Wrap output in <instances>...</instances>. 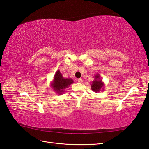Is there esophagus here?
Segmentation results:
<instances>
[{
  "instance_id": "34e87169",
  "label": "esophagus",
  "mask_w": 149,
  "mask_h": 149,
  "mask_svg": "<svg viewBox=\"0 0 149 149\" xmlns=\"http://www.w3.org/2000/svg\"><path fill=\"white\" fill-rule=\"evenodd\" d=\"M78 83H81L82 82H83V79H81V78H79V79H78Z\"/></svg>"
}]
</instances>
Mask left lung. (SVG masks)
Listing matches in <instances>:
<instances>
[{"mask_svg":"<svg viewBox=\"0 0 149 149\" xmlns=\"http://www.w3.org/2000/svg\"><path fill=\"white\" fill-rule=\"evenodd\" d=\"M94 79L93 81L91 82V89L93 91L97 93L104 90V83L102 81V80L101 79L100 74L97 73L94 76Z\"/></svg>","mask_w":149,"mask_h":149,"instance_id":"left-lung-1","label":"left lung"}]
</instances>
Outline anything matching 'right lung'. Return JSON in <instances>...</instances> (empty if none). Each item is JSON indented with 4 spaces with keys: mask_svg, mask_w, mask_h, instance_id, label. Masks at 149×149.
Masks as SVG:
<instances>
[{
    "mask_svg": "<svg viewBox=\"0 0 149 149\" xmlns=\"http://www.w3.org/2000/svg\"><path fill=\"white\" fill-rule=\"evenodd\" d=\"M74 83V81L71 78H65L62 76L59 70H58L54 75L53 79L51 82V88L57 94H62L65 90L69 87V86Z\"/></svg>",
    "mask_w": 149,
    "mask_h": 149,
    "instance_id": "right-lung-1",
    "label": "right lung"
}]
</instances>
